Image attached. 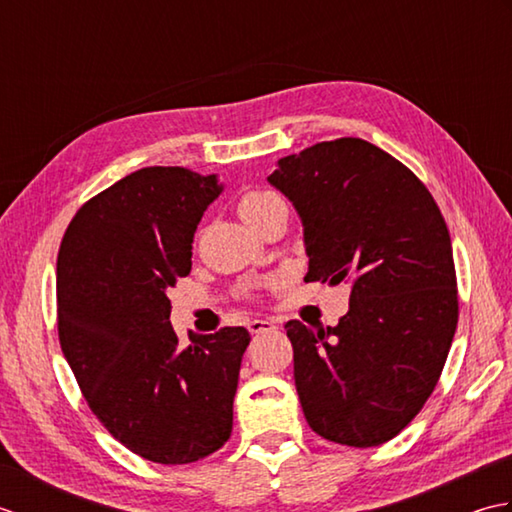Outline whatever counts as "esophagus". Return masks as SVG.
<instances>
[{"mask_svg":"<svg viewBox=\"0 0 512 512\" xmlns=\"http://www.w3.org/2000/svg\"><path fill=\"white\" fill-rule=\"evenodd\" d=\"M275 328H277L275 321H270V319H250L248 321V332L250 334H262V332L275 330Z\"/></svg>","mask_w":512,"mask_h":512,"instance_id":"34e87169","label":"esophagus"}]
</instances>
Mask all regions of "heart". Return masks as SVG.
Here are the masks:
<instances>
[{
    "mask_svg": "<svg viewBox=\"0 0 512 512\" xmlns=\"http://www.w3.org/2000/svg\"><path fill=\"white\" fill-rule=\"evenodd\" d=\"M281 209H286L284 200L270 189H248L246 193H242V198L237 202L239 215H242L246 224H250L253 228H257L275 211H281Z\"/></svg>",
    "mask_w": 512,
    "mask_h": 512,
    "instance_id": "b5f03b06",
    "label": "heart"
}]
</instances>
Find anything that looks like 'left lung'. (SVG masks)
<instances>
[{"instance_id": "left-lung-1", "label": "left lung", "mask_w": 512, "mask_h": 512, "mask_svg": "<svg viewBox=\"0 0 512 512\" xmlns=\"http://www.w3.org/2000/svg\"><path fill=\"white\" fill-rule=\"evenodd\" d=\"M268 182L301 215L306 281L352 288L336 328L286 323L303 413L325 440L378 447L418 416L458 328L447 222L416 173L363 138L281 158Z\"/></svg>"}]
</instances>
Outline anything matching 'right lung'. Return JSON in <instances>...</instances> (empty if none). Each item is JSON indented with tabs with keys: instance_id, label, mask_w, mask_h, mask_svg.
<instances>
[{
	"instance_id": "add662e5",
	"label": "right lung",
	"mask_w": 512,
	"mask_h": 512,
	"mask_svg": "<svg viewBox=\"0 0 512 512\" xmlns=\"http://www.w3.org/2000/svg\"><path fill=\"white\" fill-rule=\"evenodd\" d=\"M222 187L184 167H145L85 202L57 257L63 356L103 427L132 453L189 464L233 431L246 328L180 347L167 290L191 273V244Z\"/></svg>"
}]
</instances>
